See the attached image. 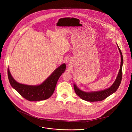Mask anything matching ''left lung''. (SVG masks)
Returning a JSON list of instances; mask_svg holds the SVG:
<instances>
[{"mask_svg":"<svg viewBox=\"0 0 132 132\" xmlns=\"http://www.w3.org/2000/svg\"><path fill=\"white\" fill-rule=\"evenodd\" d=\"M121 57V62H120V69L117 75V77L112 84V85L107 89H104L100 91L97 92H86L80 90L78 88L75 84H74V89L75 92V93L78 95L81 99L84 100L85 101H87L89 102H97L102 101L107 98L108 96H110L111 94L114 93L117 91L118 88L119 87L122 76V67L123 65V57L122 53L117 45Z\"/></svg>","mask_w":132,"mask_h":132,"instance_id":"left-lung-1","label":"left lung"}]
</instances>
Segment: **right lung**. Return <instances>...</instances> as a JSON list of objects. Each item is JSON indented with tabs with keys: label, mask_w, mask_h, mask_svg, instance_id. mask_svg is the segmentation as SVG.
Wrapping results in <instances>:
<instances>
[{
	"label": "right lung",
	"mask_w": 132,
	"mask_h": 132,
	"mask_svg": "<svg viewBox=\"0 0 132 132\" xmlns=\"http://www.w3.org/2000/svg\"><path fill=\"white\" fill-rule=\"evenodd\" d=\"M65 63L60 65L42 84L30 86L16 81L7 69L8 78L11 86L23 98L30 101H38L49 98L53 94L59 77L66 69Z\"/></svg>",
	"instance_id": "right-lung-1"
}]
</instances>
